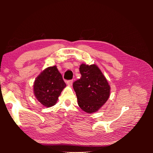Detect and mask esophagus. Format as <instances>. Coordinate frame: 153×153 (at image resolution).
<instances>
[{
    "label": "esophagus",
    "instance_id": "obj_1",
    "mask_svg": "<svg viewBox=\"0 0 153 153\" xmlns=\"http://www.w3.org/2000/svg\"><path fill=\"white\" fill-rule=\"evenodd\" d=\"M66 83L68 86H71L72 84H73V80H68V81L66 82Z\"/></svg>",
    "mask_w": 153,
    "mask_h": 153
}]
</instances>
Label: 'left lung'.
Here are the masks:
<instances>
[{"label":"left lung","mask_w":153,"mask_h":153,"mask_svg":"<svg viewBox=\"0 0 153 153\" xmlns=\"http://www.w3.org/2000/svg\"><path fill=\"white\" fill-rule=\"evenodd\" d=\"M79 72L81 77L73 84L79 107L86 113L97 112L109 97V84L94 64L88 65L82 63Z\"/></svg>","instance_id":"obj_1"}]
</instances>
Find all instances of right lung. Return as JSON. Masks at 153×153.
Wrapping results in <instances>:
<instances>
[{"mask_svg":"<svg viewBox=\"0 0 153 153\" xmlns=\"http://www.w3.org/2000/svg\"><path fill=\"white\" fill-rule=\"evenodd\" d=\"M65 86V83L56 67H49L36 77L33 84V92L41 104L51 107L56 104Z\"/></svg>","mask_w":153,"mask_h":153,"instance_id":"right-lung-1","label":"right lung"}]
</instances>
